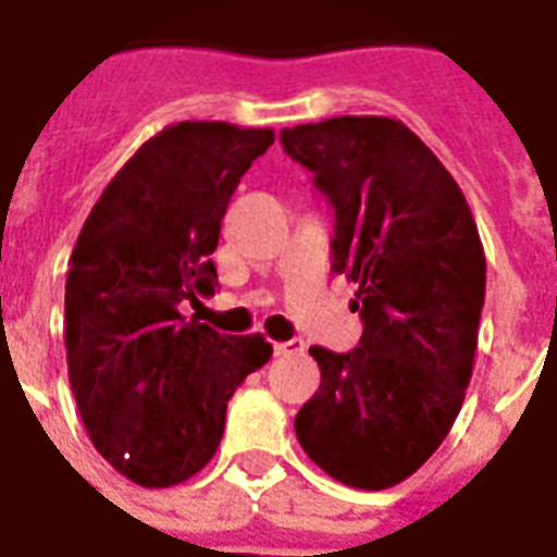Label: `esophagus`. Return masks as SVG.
<instances>
[{"label": "esophagus", "instance_id": "1", "mask_svg": "<svg viewBox=\"0 0 557 557\" xmlns=\"http://www.w3.org/2000/svg\"><path fill=\"white\" fill-rule=\"evenodd\" d=\"M304 339H286V343H274V355L286 358V355H301Z\"/></svg>", "mask_w": 557, "mask_h": 557}]
</instances>
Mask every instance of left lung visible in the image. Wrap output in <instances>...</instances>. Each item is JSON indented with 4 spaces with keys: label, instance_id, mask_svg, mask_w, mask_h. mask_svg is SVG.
<instances>
[{
    "label": "left lung",
    "instance_id": "obj_1",
    "mask_svg": "<svg viewBox=\"0 0 557 557\" xmlns=\"http://www.w3.org/2000/svg\"><path fill=\"white\" fill-rule=\"evenodd\" d=\"M337 218L334 271L358 286V349L313 346L322 385L295 418L304 454L355 490L411 478L447 438L474 370L486 256L466 196L387 115L283 127Z\"/></svg>",
    "mask_w": 557,
    "mask_h": 557
}]
</instances>
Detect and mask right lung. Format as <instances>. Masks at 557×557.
Returning a JSON list of instances; mask_svg holds the SVG:
<instances>
[{"label":"right lung","instance_id":"add662e5","mask_svg":"<svg viewBox=\"0 0 557 557\" xmlns=\"http://www.w3.org/2000/svg\"><path fill=\"white\" fill-rule=\"evenodd\" d=\"M271 127L178 122L143 143L79 230L65 283L67 379L91 444L146 490L208 466L226 403L271 358L182 313L214 292L220 220Z\"/></svg>","mask_w":557,"mask_h":557}]
</instances>
